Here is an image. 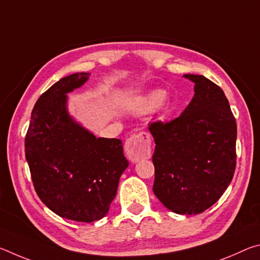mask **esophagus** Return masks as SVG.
<instances>
[{"label": "esophagus", "mask_w": 260, "mask_h": 260, "mask_svg": "<svg viewBox=\"0 0 260 260\" xmlns=\"http://www.w3.org/2000/svg\"><path fill=\"white\" fill-rule=\"evenodd\" d=\"M125 151L128 159L139 161L148 159L151 156V136L148 132H141L139 134L132 135L125 143Z\"/></svg>", "instance_id": "esophagus-1"}]
</instances>
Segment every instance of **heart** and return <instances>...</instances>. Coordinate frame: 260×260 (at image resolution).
I'll list each match as a JSON object with an SVG mask.
<instances>
[{
    "mask_svg": "<svg viewBox=\"0 0 260 260\" xmlns=\"http://www.w3.org/2000/svg\"><path fill=\"white\" fill-rule=\"evenodd\" d=\"M165 98H166V94L164 91L153 90L142 100V102L140 104V110L142 112L152 111V110L157 109L162 102H164Z\"/></svg>",
    "mask_w": 260,
    "mask_h": 260,
    "instance_id": "1",
    "label": "heart"
}]
</instances>
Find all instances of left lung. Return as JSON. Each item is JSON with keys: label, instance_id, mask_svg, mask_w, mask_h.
<instances>
[{"label": "left lung", "instance_id": "obj_1", "mask_svg": "<svg viewBox=\"0 0 260 260\" xmlns=\"http://www.w3.org/2000/svg\"><path fill=\"white\" fill-rule=\"evenodd\" d=\"M195 95L174 119L153 121L149 131L156 147L152 155V190L167 209L199 214L217 202L236 167V121L221 88L197 74Z\"/></svg>", "mask_w": 260, "mask_h": 260}]
</instances>
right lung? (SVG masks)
<instances>
[{
    "label": "right lung",
    "mask_w": 260,
    "mask_h": 260,
    "mask_svg": "<svg viewBox=\"0 0 260 260\" xmlns=\"http://www.w3.org/2000/svg\"><path fill=\"white\" fill-rule=\"evenodd\" d=\"M89 73L60 79L35 103L25 138L33 186L52 212L93 222L108 213L122 172L128 166L119 139L95 138L69 117L67 93Z\"/></svg>",
    "instance_id": "add662e5"
}]
</instances>
